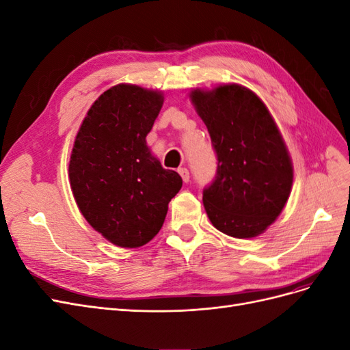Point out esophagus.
Listing matches in <instances>:
<instances>
[{
  "instance_id": "34e87169",
  "label": "esophagus",
  "mask_w": 350,
  "mask_h": 350,
  "mask_svg": "<svg viewBox=\"0 0 350 350\" xmlns=\"http://www.w3.org/2000/svg\"><path fill=\"white\" fill-rule=\"evenodd\" d=\"M178 172H179V175H181V178H183V181H184V183H188V181H189V172H188V169H187V167L178 169Z\"/></svg>"
}]
</instances>
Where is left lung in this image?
Listing matches in <instances>:
<instances>
[{
    "label": "left lung",
    "mask_w": 350,
    "mask_h": 350,
    "mask_svg": "<svg viewBox=\"0 0 350 350\" xmlns=\"http://www.w3.org/2000/svg\"><path fill=\"white\" fill-rule=\"evenodd\" d=\"M217 156L216 176L203 191L216 229L234 238L266 230L289 198L293 166L264 102L239 84L189 93Z\"/></svg>",
    "instance_id": "obj_1"
}]
</instances>
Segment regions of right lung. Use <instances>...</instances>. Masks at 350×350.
Returning a JSON list of instances; mask_svg holds the SVG:
<instances>
[{
    "label": "right lung",
    "instance_id": "add662e5",
    "mask_svg": "<svg viewBox=\"0 0 350 350\" xmlns=\"http://www.w3.org/2000/svg\"><path fill=\"white\" fill-rule=\"evenodd\" d=\"M162 105V92L116 84L94 100L74 140V200L89 225L116 247L152 241L183 187L181 176L163 169L146 143Z\"/></svg>",
    "mask_w": 350,
    "mask_h": 350
}]
</instances>
